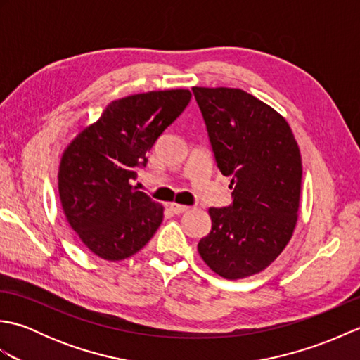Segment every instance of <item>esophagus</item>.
<instances>
[{
    "label": "esophagus",
    "instance_id": "esophagus-1",
    "mask_svg": "<svg viewBox=\"0 0 360 360\" xmlns=\"http://www.w3.org/2000/svg\"><path fill=\"white\" fill-rule=\"evenodd\" d=\"M170 210L174 213V215H181V213H186L188 210V207H187V205L172 202L170 204Z\"/></svg>",
    "mask_w": 360,
    "mask_h": 360
}]
</instances>
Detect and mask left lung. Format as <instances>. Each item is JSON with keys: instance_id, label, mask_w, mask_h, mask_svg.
<instances>
[{"instance_id": "left-lung-1", "label": "left lung", "mask_w": 360, "mask_h": 360, "mask_svg": "<svg viewBox=\"0 0 360 360\" xmlns=\"http://www.w3.org/2000/svg\"><path fill=\"white\" fill-rule=\"evenodd\" d=\"M212 151L231 176L232 204L210 207L212 231L198 252L229 280L266 269L286 248L297 224L302 156L285 117L243 89L192 88Z\"/></svg>"}]
</instances>
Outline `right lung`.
Masks as SVG:
<instances>
[{"instance_id": "add662e5", "label": "right lung", "mask_w": 360, "mask_h": 360, "mask_svg": "<svg viewBox=\"0 0 360 360\" xmlns=\"http://www.w3.org/2000/svg\"><path fill=\"white\" fill-rule=\"evenodd\" d=\"M190 98L188 89L119 98L68 145L58 168L60 201L72 231L97 257L120 262L134 255L162 223V205L131 181Z\"/></svg>"}]
</instances>
